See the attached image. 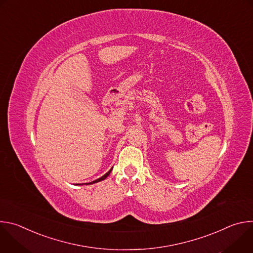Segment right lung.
<instances>
[{
    "instance_id": "obj_1",
    "label": "right lung",
    "mask_w": 253,
    "mask_h": 253,
    "mask_svg": "<svg viewBox=\"0 0 253 253\" xmlns=\"http://www.w3.org/2000/svg\"><path fill=\"white\" fill-rule=\"evenodd\" d=\"M112 169L113 168H111L109 171H108L106 174H104L102 177H100V178H98V179H96V180H94V181H92V182H90V183H85V184H93V183H97V182H99V181H102V180H104V179H106L108 176H109V174L111 173V171H112ZM77 185H80V184H77Z\"/></svg>"
}]
</instances>
